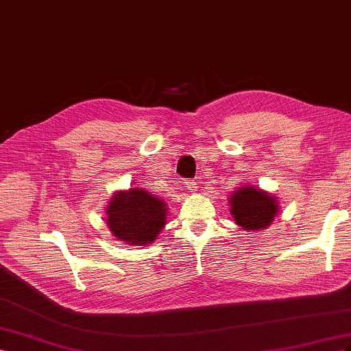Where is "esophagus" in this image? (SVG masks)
Listing matches in <instances>:
<instances>
[{"label": "esophagus", "mask_w": 351, "mask_h": 351, "mask_svg": "<svg viewBox=\"0 0 351 351\" xmlns=\"http://www.w3.org/2000/svg\"><path fill=\"white\" fill-rule=\"evenodd\" d=\"M185 186L188 188V191L189 193H197L198 191V186H197V184L194 182V181H188V182H185Z\"/></svg>", "instance_id": "1"}]
</instances>
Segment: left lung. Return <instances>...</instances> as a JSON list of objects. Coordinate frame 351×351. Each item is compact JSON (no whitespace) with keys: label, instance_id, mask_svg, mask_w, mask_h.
Masks as SVG:
<instances>
[{"label":"left lung","instance_id":"1","mask_svg":"<svg viewBox=\"0 0 351 351\" xmlns=\"http://www.w3.org/2000/svg\"><path fill=\"white\" fill-rule=\"evenodd\" d=\"M234 222L247 232L263 231L279 212V199L254 185H243L228 198Z\"/></svg>","mask_w":351,"mask_h":351}]
</instances>
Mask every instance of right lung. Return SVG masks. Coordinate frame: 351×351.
<instances>
[{
	"label": "right lung",
	"instance_id": "add662e5",
	"mask_svg": "<svg viewBox=\"0 0 351 351\" xmlns=\"http://www.w3.org/2000/svg\"><path fill=\"white\" fill-rule=\"evenodd\" d=\"M106 215V225L117 241L145 247L153 244L165 228L167 204L143 188L132 186L112 195Z\"/></svg>",
	"mask_w": 351,
	"mask_h": 351
}]
</instances>
